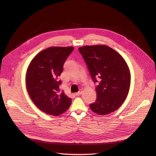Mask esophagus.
I'll return each mask as SVG.
<instances>
[{"label": "esophagus", "instance_id": "esophagus-1", "mask_svg": "<svg viewBox=\"0 0 156 156\" xmlns=\"http://www.w3.org/2000/svg\"><path fill=\"white\" fill-rule=\"evenodd\" d=\"M81 93H82V91H81H81H79L78 92L75 93V96H80V95H81Z\"/></svg>", "mask_w": 156, "mask_h": 156}]
</instances>
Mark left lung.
Segmentation results:
<instances>
[{
	"instance_id": "left-lung-1",
	"label": "left lung",
	"mask_w": 156,
	"mask_h": 156,
	"mask_svg": "<svg viewBox=\"0 0 156 156\" xmlns=\"http://www.w3.org/2000/svg\"><path fill=\"white\" fill-rule=\"evenodd\" d=\"M79 51L97 84L96 100L90 104V108L100 115L115 111L125 101L129 90L131 75L126 61L104 45L84 46Z\"/></svg>"
}]
</instances>
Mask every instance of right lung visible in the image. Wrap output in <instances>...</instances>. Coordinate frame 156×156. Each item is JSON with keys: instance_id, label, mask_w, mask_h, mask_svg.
Segmentation results:
<instances>
[{"instance_id": "add662e5", "label": "right lung", "mask_w": 156, "mask_h": 156, "mask_svg": "<svg viewBox=\"0 0 156 156\" xmlns=\"http://www.w3.org/2000/svg\"><path fill=\"white\" fill-rule=\"evenodd\" d=\"M73 47H51L37 54L27 69V89L36 106L47 114L58 116L67 111L72 99L60 89L58 77Z\"/></svg>"}]
</instances>
